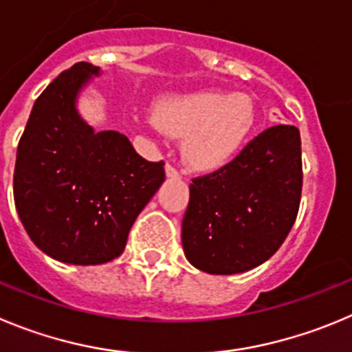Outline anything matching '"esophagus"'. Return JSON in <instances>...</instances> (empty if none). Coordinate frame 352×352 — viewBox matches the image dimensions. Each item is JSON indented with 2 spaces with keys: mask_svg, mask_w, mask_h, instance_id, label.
<instances>
[{
  "mask_svg": "<svg viewBox=\"0 0 352 352\" xmlns=\"http://www.w3.org/2000/svg\"><path fill=\"white\" fill-rule=\"evenodd\" d=\"M165 172H166V177H170V179H175V177H179V170L175 168V166L172 165V163H166L165 165Z\"/></svg>",
  "mask_w": 352,
  "mask_h": 352,
  "instance_id": "obj_1",
  "label": "esophagus"
}]
</instances>
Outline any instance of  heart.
<instances>
[{
    "label": "heart",
    "instance_id": "obj_1",
    "mask_svg": "<svg viewBox=\"0 0 352 352\" xmlns=\"http://www.w3.org/2000/svg\"><path fill=\"white\" fill-rule=\"evenodd\" d=\"M257 121L255 104L245 94L198 91L161 100L149 126L182 140V156L195 170L212 172L234 160Z\"/></svg>",
    "mask_w": 352,
    "mask_h": 352
}]
</instances>
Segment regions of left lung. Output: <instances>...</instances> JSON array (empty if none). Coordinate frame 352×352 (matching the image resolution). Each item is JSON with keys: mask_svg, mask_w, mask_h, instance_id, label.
<instances>
[{"mask_svg": "<svg viewBox=\"0 0 352 352\" xmlns=\"http://www.w3.org/2000/svg\"><path fill=\"white\" fill-rule=\"evenodd\" d=\"M300 195V133L294 124H274L231 163L192 179L182 221L187 261L208 274L264 264L287 239Z\"/></svg>", "mask_w": 352, "mask_h": 352, "instance_id": "left-lung-1", "label": "left lung"}]
</instances>
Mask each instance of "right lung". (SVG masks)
Listing matches in <instances>:
<instances>
[{
	"label": "right lung",
	"instance_id": "add662e5",
	"mask_svg": "<svg viewBox=\"0 0 352 352\" xmlns=\"http://www.w3.org/2000/svg\"><path fill=\"white\" fill-rule=\"evenodd\" d=\"M100 69L78 62L36 98L17 147L13 198L39 250L76 265L120 257L137 215L165 180L120 131H94L76 111Z\"/></svg>",
	"mask_w": 352,
	"mask_h": 352
}]
</instances>
